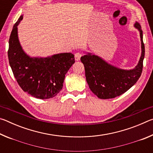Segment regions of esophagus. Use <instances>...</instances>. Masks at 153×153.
I'll use <instances>...</instances> for the list:
<instances>
[{"label":"esophagus","mask_w":153,"mask_h":153,"mask_svg":"<svg viewBox=\"0 0 153 153\" xmlns=\"http://www.w3.org/2000/svg\"><path fill=\"white\" fill-rule=\"evenodd\" d=\"M82 56V54L79 53H77L75 54V59H76V61H78L80 60V58H81Z\"/></svg>","instance_id":"esophagus-1"}]
</instances>
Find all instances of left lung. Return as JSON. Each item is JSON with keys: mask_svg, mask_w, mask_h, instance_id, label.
I'll return each mask as SVG.
<instances>
[{"mask_svg": "<svg viewBox=\"0 0 153 153\" xmlns=\"http://www.w3.org/2000/svg\"><path fill=\"white\" fill-rule=\"evenodd\" d=\"M134 26L139 31L141 41V56L134 68H119L91 53H86L80 59L84 64L90 89L100 99L113 98L123 94L136 84L141 76L145 53L143 34L138 22H136Z\"/></svg>", "mask_w": 153, "mask_h": 153, "instance_id": "obj_1", "label": "left lung"}]
</instances>
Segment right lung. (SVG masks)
I'll use <instances>...</instances> for the list:
<instances>
[{"mask_svg":"<svg viewBox=\"0 0 153 153\" xmlns=\"http://www.w3.org/2000/svg\"><path fill=\"white\" fill-rule=\"evenodd\" d=\"M21 15L9 38L8 57L18 84L24 92L40 99L53 98L61 91L65 74L75 63L70 53L55 54L46 57L30 56L23 49L18 38Z\"/></svg>","mask_w":153,"mask_h":153,"instance_id":"add662e5","label":"right lung"}]
</instances>
